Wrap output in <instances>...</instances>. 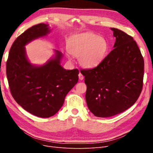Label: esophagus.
<instances>
[{"label":"esophagus","instance_id":"obj_1","mask_svg":"<svg viewBox=\"0 0 153 153\" xmlns=\"http://www.w3.org/2000/svg\"><path fill=\"white\" fill-rule=\"evenodd\" d=\"M78 77H79V79L80 80H82L83 79H84V76H83V75H82L81 73H80L79 74H78Z\"/></svg>","mask_w":153,"mask_h":153}]
</instances>
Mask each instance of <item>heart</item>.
<instances>
[{"label":"heart","mask_w":153,"mask_h":153,"mask_svg":"<svg viewBox=\"0 0 153 153\" xmlns=\"http://www.w3.org/2000/svg\"><path fill=\"white\" fill-rule=\"evenodd\" d=\"M67 48L69 54L78 58L82 67L92 68L103 61L107 54L108 45L103 37L87 32L73 36L68 42ZM67 57L71 59L69 54Z\"/></svg>","instance_id":"heart-1"}]
</instances>
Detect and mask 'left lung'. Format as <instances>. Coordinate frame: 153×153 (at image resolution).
Segmentation results:
<instances>
[{
  "mask_svg": "<svg viewBox=\"0 0 153 153\" xmlns=\"http://www.w3.org/2000/svg\"><path fill=\"white\" fill-rule=\"evenodd\" d=\"M111 30L114 48L98 66L81 71L87 106L99 117L114 116L131 107L143 86L144 61L136 41L121 30Z\"/></svg>",
  "mask_w": 153,
  "mask_h": 153,
  "instance_id": "obj_1",
  "label": "left lung"
}]
</instances>
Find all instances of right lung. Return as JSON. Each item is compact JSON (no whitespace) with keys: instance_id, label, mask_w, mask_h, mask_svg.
Returning a JSON list of instances; mask_svg holds the SVG:
<instances>
[{"instance_id":"right-lung-1","label":"right lung","mask_w":153,"mask_h":153,"mask_svg":"<svg viewBox=\"0 0 153 153\" xmlns=\"http://www.w3.org/2000/svg\"><path fill=\"white\" fill-rule=\"evenodd\" d=\"M48 25L39 24L26 30L14 41L6 62V75L11 93L16 103L27 112L40 117L53 116L62 107L64 99L78 80L77 69L66 70L60 63L62 53L42 66L30 64L25 46L47 36Z\"/></svg>"}]
</instances>
